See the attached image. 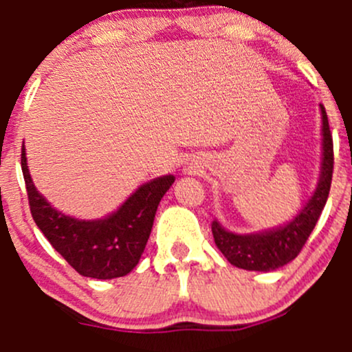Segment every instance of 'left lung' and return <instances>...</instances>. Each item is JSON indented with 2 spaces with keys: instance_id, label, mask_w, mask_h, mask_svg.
Segmentation results:
<instances>
[{
  "instance_id": "1",
  "label": "left lung",
  "mask_w": 352,
  "mask_h": 352,
  "mask_svg": "<svg viewBox=\"0 0 352 352\" xmlns=\"http://www.w3.org/2000/svg\"><path fill=\"white\" fill-rule=\"evenodd\" d=\"M322 109V133H324V160L318 187L308 204L300 214L286 226L272 232L257 235H235L219 226L218 221L211 223L216 247L228 258L230 264L247 271H274L298 257L308 236L314 232L324 206L327 202L330 184L333 173V143L330 134L329 119L324 105Z\"/></svg>"
}]
</instances>
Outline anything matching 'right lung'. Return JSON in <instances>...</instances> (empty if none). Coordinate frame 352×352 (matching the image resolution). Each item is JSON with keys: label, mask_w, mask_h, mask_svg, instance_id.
<instances>
[{"label": "right lung", "mask_w": 352, "mask_h": 352, "mask_svg": "<svg viewBox=\"0 0 352 352\" xmlns=\"http://www.w3.org/2000/svg\"><path fill=\"white\" fill-rule=\"evenodd\" d=\"M22 172L35 225L74 271L95 279L120 278L136 267L150 239L156 208L175 180L173 175L151 180L109 218L81 221L56 211L37 192L27 168L25 148Z\"/></svg>", "instance_id": "obj_1"}]
</instances>
